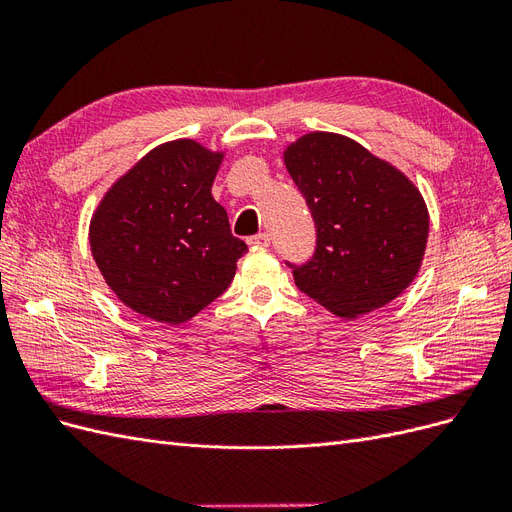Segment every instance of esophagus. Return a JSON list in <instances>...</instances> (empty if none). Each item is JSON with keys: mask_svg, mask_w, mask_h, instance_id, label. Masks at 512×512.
<instances>
[{"mask_svg": "<svg viewBox=\"0 0 512 512\" xmlns=\"http://www.w3.org/2000/svg\"><path fill=\"white\" fill-rule=\"evenodd\" d=\"M247 243H250L252 247H269L271 245V237L267 235V232H258V235L247 239Z\"/></svg>", "mask_w": 512, "mask_h": 512, "instance_id": "obj_1", "label": "esophagus"}]
</instances>
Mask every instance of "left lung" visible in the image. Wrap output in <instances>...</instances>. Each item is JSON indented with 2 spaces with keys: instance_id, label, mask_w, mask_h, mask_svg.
I'll list each match as a JSON object with an SVG mask.
<instances>
[{
  "instance_id": "8db88e82",
  "label": "left lung",
  "mask_w": 512,
  "mask_h": 512,
  "mask_svg": "<svg viewBox=\"0 0 512 512\" xmlns=\"http://www.w3.org/2000/svg\"><path fill=\"white\" fill-rule=\"evenodd\" d=\"M316 224L314 254L294 284L339 318L399 297L421 269L429 213L414 185L352 138L312 132L284 153Z\"/></svg>"
}]
</instances>
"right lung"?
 <instances>
[{"label": "right lung", "instance_id": "obj_1", "mask_svg": "<svg viewBox=\"0 0 512 512\" xmlns=\"http://www.w3.org/2000/svg\"><path fill=\"white\" fill-rule=\"evenodd\" d=\"M222 153L194 141L160 145L128 170L89 226L106 284L134 312L181 324L230 286L247 245L232 237L211 185Z\"/></svg>", "mask_w": 512, "mask_h": 512}]
</instances>
